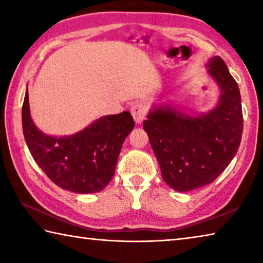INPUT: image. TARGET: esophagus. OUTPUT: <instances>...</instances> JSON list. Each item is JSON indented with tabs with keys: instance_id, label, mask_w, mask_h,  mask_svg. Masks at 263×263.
Returning a JSON list of instances; mask_svg holds the SVG:
<instances>
[{
	"instance_id": "1",
	"label": "esophagus",
	"mask_w": 263,
	"mask_h": 263,
	"mask_svg": "<svg viewBox=\"0 0 263 263\" xmlns=\"http://www.w3.org/2000/svg\"><path fill=\"white\" fill-rule=\"evenodd\" d=\"M131 114L133 119H135V122L139 124L145 119L146 114H147V108H146V105L144 103L138 102V103H135L131 106Z\"/></svg>"
}]
</instances>
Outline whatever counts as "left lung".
<instances>
[{"mask_svg":"<svg viewBox=\"0 0 263 263\" xmlns=\"http://www.w3.org/2000/svg\"><path fill=\"white\" fill-rule=\"evenodd\" d=\"M208 67L220 87L215 109L190 117L168 105L160 106L142 124L163 181L181 193L215 181L232 161L241 141L243 119L238 83L220 57L211 58Z\"/></svg>","mask_w":263,"mask_h":263,"instance_id":"8db88e82","label":"left lung"}]
</instances>
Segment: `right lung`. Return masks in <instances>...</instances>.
Instances as JSON below:
<instances>
[{
	"instance_id": "obj_1",
	"label": "right lung",
	"mask_w": 263,
	"mask_h": 263,
	"mask_svg": "<svg viewBox=\"0 0 263 263\" xmlns=\"http://www.w3.org/2000/svg\"><path fill=\"white\" fill-rule=\"evenodd\" d=\"M22 123L34 161L53 183L77 194L99 193L109 184L123 142L135 127L131 114L124 111L96 119L72 136H47L31 119L28 90L22 108Z\"/></svg>"
}]
</instances>
